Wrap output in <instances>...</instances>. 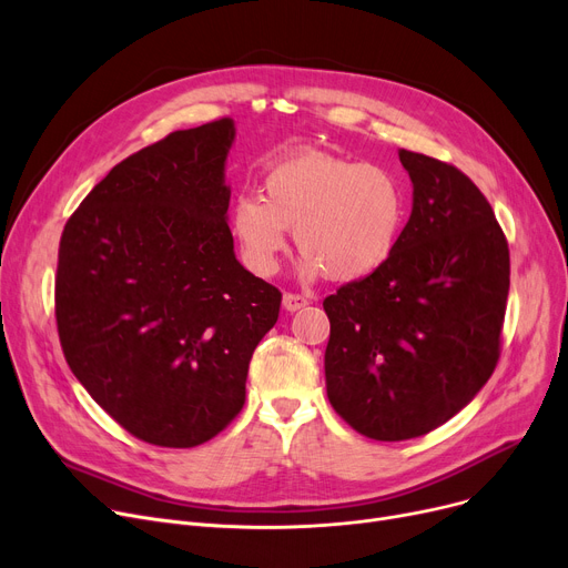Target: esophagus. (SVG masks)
Instances as JSON below:
<instances>
[{
	"label": "esophagus",
	"mask_w": 568,
	"mask_h": 568,
	"mask_svg": "<svg viewBox=\"0 0 568 568\" xmlns=\"http://www.w3.org/2000/svg\"><path fill=\"white\" fill-rule=\"evenodd\" d=\"M306 304H308V300H306V296H302V294H294V292H285L283 294V308L290 311V313L304 308Z\"/></svg>",
	"instance_id": "34e87169"
}]
</instances>
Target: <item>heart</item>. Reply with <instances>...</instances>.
<instances>
[{
    "label": "heart",
    "instance_id": "b5f03b06",
    "mask_svg": "<svg viewBox=\"0 0 568 568\" xmlns=\"http://www.w3.org/2000/svg\"><path fill=\"white\" fill-rule=\"evenodd\" d=\"M403 216L405 191L392 170L302 149L264 170L262 197H236L232 230L260 276L276 272L294 227L302 274L349 283L392 257Z\"/></svg>",
    "mask_w": 568,
    "mask_h": 568
}]
</instances>
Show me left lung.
I'll return each instance as SVG.
<instances>
[{"label":"left lung","instance_id":"obj_1","mask_svg":"<svg viewBox=\"0 0 568 568\" xmlns=\"http://www.w3.org/2000/svg\"><path fill=\"white\" fill-rule=\"evenodd\" d=\"M412 214L377 272L324 300L326 396L379 442L426 435L490 379L509 296V244L486 195L458 168L398 152Z\"/></svg>","mask_w":568,"mask_h":568}]
</instances>
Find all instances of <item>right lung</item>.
<instances>
[{
	"label": "right lung",
	"mask_w": 568,
	"mask_h": 568,
	"mask_svg": "<svg viewBox=\"0 0 568 568\" xmlns=\"http://www.w3.org/2000/svg\"><path fill=\"white\" fill-rule=\"evenodd\" d=\"M230 116L116 163L59 242L54 317L67 364L133 437L191 449L246 400L281 292L234 257Z\"/></svg>",
	"instance_id": "add662e5"
}]
</instances>
